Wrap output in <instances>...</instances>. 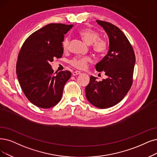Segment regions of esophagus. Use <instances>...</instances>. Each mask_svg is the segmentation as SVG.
I'll return each mask as SVG.
<instances>
[{"instance_id": "esophagus-1", "label": "esophagus", "mask_w": 157, "mask_h": 157, "mask_svg": "<svg viewBox=\"0 0 157 157\" xmlns=\"http://www.w3.org/2000/svg\"><path fill=\"white\" fill-rule=\"evenodd\" d=\"M81 73L80 72V71H74V72H73V76H75V75H80Z\"/></svg>"}]
</instances>
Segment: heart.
Here are the masks:
<instances>
[{"mask_svg":"<svg viewBox=\"0 0 157 157\" xmlns=\"http://www.w3.org/2000/svg\"><path fill=\"white\" fill-rule=\"evenodd\" d=\"M78 35L87 45H91L93 53L97 56H102L108 52L109 49L108 42L104 38L100 37L98 31L91 28H84L80 29ZM70 47V39L66 37L62 42V48L64 51H67ZM92 62L90 57H77L70 60V64L75 68L84 70L88 64Z\"/></svg>","mask_w":157,"mask_h":157,"instance_id":"obj_1","label":"heart"}]
</instances>
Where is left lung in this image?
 I'll return each instance as SVG.
<instances>
[{"label": "left lung", "instance_id": "obj_1", "mask_svg": "<svg viewBox=\"0 0 157 157\" xmlns=\"http://www.w3.org/2000/svg\"><path fill=\"white\" fill-rule=\"evenodd\" d=\"M97 22L109 36V49L95 67L107 77L98 81L91 76L85 89L86 95L93 105L106 109L120 102L132 86L135 55L126 36L118 27L108 22Z\"/></svg>", "mask_w": 157, "mask_h": 157}]
</instances>
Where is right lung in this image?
Returning <instances> with one entry per match:
<instances>
[{
    "label": "right lung",
    "instance_id": "add662e5",
    "mask_svg": "<svg viewBox=\"0 0 157 157\" xmlns=\"http://www.w3.org/2000/svg\"><path fill=\"white\" fill-rule=\"evenodd\" d=\"M72 27V24H49L29 35L18 53V82L29 101L37 107L48 109L57 105L65 84L71 78L69 71L55 75L50 62L62 57L64 35Z\"/></svg>",
    "mask_w": 157,
    "mask_h": 157
}]
</instances>
